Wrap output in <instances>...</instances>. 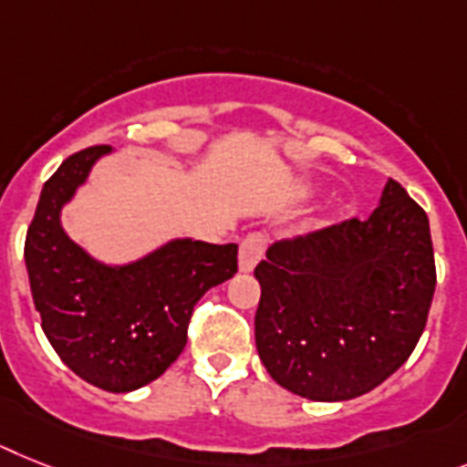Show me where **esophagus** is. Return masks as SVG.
I'll list each match as a JSON object with an SVG mask.
<instances>
[{
  "mask_svg": "<svg viewBox=\"0 0 467 467\" xmlns=\"http://www.w3.org/2000/svg\"><path fill=\"white\" fill-rule=\"evenodd\" d=\"M262 255H265V236L262 234H250V236L243 238L241 250H238V267H241V272H253Z\"/></svg>",
  "mask_w": 467,
  "mask_h": 467,
  "instance_id": "esophagus-1",
  "label": "esophagus"
}]
</instances>
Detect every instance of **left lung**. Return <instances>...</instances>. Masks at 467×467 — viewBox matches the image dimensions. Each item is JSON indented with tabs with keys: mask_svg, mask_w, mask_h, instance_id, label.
Wrapping results in <instances>:
<instances>
[{
	"mask_svg": "<svg viewBox=\"0 0 467 467\" xmlns=\"http://www.w3.org/2000/svg\"><path fill=\"white\" fill-rule=\"evenodd\" d=\"M255 344L272 379L310 400H348L406 363L437 286L430 219L389 179L368 219L284 238L255 267Z\"/></svg>",
	"mask_w": 467,
	"mask_h": 467,
	"instance_id": "left-lung-1",
	"label": "left lung"
}]
</instances>
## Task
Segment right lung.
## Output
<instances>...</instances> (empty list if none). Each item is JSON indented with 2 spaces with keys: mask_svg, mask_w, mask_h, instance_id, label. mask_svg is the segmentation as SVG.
Instances as JSON below:
<instances>
[{
  "mask_svg": "<svg viewBox=\"0 0 467 467\" xmlns=\"http://www.w3.org/2000/svg\"><path fill=\"white\" fill-rule=\"evenodd\" d=\"M109 150H80L49 176L26 236V267L57 356L92 387L126 394L181 356L195 303L238 272V245L176 238L121 267L92 260L61 229L59 214Z\"/></svg>",
  "mask_w": 467,
  "mask_h": 467,
  "instance_id": "1",
  "label": "right lung"
}]
</instances>
